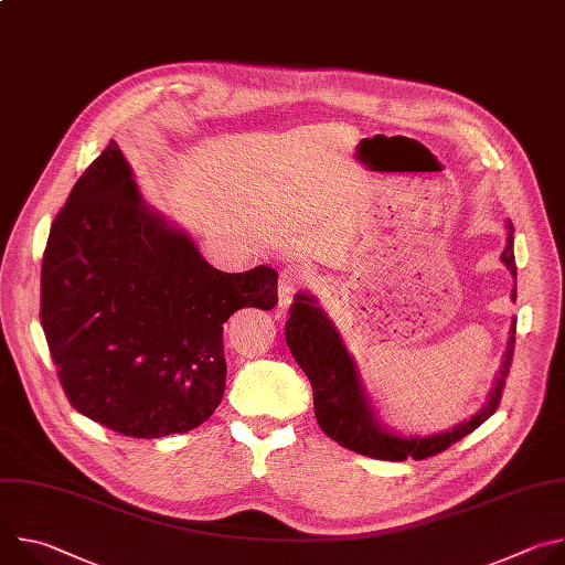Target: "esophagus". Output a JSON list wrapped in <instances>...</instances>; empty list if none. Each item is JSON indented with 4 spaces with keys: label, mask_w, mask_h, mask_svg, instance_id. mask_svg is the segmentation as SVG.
<instances>
[{
    "label": "esophagus",
    "mask_w": 565,
    "mask_h": 565,
    "mask_svg": "<svg viewBox=\"0 0 565 565\" xmlns=\"http://www.w3.org/2000/svg\"><path fill=\"white\" fill-rule=\"evenodd\" d=\"M310 281V270L301 268V266H286L279 275V306L286 308L292 303L295 295L299 290H303Z\"/></svg>",
    "instance_id": "obj_1"
}]
</instances>
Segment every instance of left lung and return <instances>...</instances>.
<instances>
[{
  "label": "left lung",
  "mask_w": 565,
  "mask_h": 565,
  "mask_svg": "<svg viewBox=\"0 0 565 565\" xmlns=\"http://www.w3.org/2000/svg\"><path fill=\"white\" fill-rule=\"evenodd\" d=\"M512 234L514 232L510 223L508 246L501 259L516 277ZM512 297H516V288L512 290ZM514 333L516 327H512L510 344L488 405L471 420L458 425L451 431L429 438H399L377 425L373 409L369 407V399L364 395V386L360 382L355 362L347 353L329 317L321 312V308H317V301L312 297L297 295L295 303L290 306V317L286 321V344L295 362L310 380L312 409L319 429L342 447L377 460H405L409 456L414 460L431 458L449 449L454 443L462 440L467 434H471L486 423L501 405L505 380L514 358Z\"/></svg>",
  "instance_id": "obj_1"
}]
</instances>
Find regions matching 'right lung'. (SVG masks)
I'll use <instances>...</instances> for the list:
<instances>
[{
	"label": "right lung",
	"mask_w": 565,
	"mask_h": 565,
	"mask_svg": "<svg viewBox=\"0 0 565 565\" xmlns=\"http://www.w3.org/2000/svg\"><path fill=\"white\" fill-rule=\"evenodd\" d=\"M277 306V273L212 268L151 214L118 145L73 185L42 257L40 321L75 412L129 438L185 434L225 391L223 324Z\"/></svg>",
	"instance_id": "add662e5"
}]
</instances>
